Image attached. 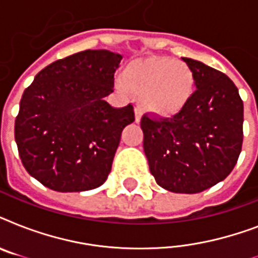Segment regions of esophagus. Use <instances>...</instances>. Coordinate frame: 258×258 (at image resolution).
Returning a JSON list of instances; mask_svg holds the SVG:
<instances>
[{
    "mask_svg": "<svg viewBox=\"0 0 258 258\" xmlns=\"http://www.w3.org/2000/svg\"><path fill=\"white\" fill-rule=\"evenodd\" d=\"M142 117V108L141 107H135V120L139 121Z\"/></svg>",
    "mask_w": 258,
    "mask_h": 258,
    "instance_id": "esophagus-1",
    "label": "esophagus"
}]
</instances>
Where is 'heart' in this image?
I'll list each match as a JSON object with an SVG mask.
<instances>
[{
    "instance_id": "heart-1",
    "label": "heart",
    "mask_w": 258,
    "mask_h": 258,
    "mask_svg": "<svg viewBox=\"0 0 258 258\" xmlns=\"http://www.w3.org/2000/svg\"><path fill=\"white\" fill-rule=\"evenodd\" d=\"M121 88L141 95L150 111L170 116L187 104L194 88V74L184 61L170 57H150L133 62L125 70Z\"/></svg>"
}]
</instances>
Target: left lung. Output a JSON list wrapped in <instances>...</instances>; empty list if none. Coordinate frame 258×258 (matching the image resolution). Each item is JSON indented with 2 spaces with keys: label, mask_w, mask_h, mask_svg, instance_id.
<instances>
[{
  "label": "left lung",
  "mask_w": 258,
  "mask_h": 258,
  "mask_svg": "<svg viewBox=\"0 0 258 258\" xmlns=\"http://www.w3.org/2000/svg\"><path fill=\"white\" fill-rule=\"evenodd\" d=\"M197 89L172 117L145 113L143 149L161 187L196 194L234 169L242 147L244 104L234 83L220 71L183 57Z\"/></svg>",
  "instance_id": "1"
}]
</instances>
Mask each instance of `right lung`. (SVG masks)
<instances>
[{"label": "right lung", "mask_w": 258, "mask_h": 258, "mask_svg": "<svg viewBox=\"0 0 258 258\" xmlns=\"http://www.w3.org/2000/svg\"><path fill=\"white\" fill-rule=\"evenodd\" d=\"M121 58L83 50L45 67L24 91L14 138L22 165L40 183L75 192L105 182L121 131L135 120L133 104L113 108L104 100Z\"/></svg>", "instance_id": "obj_1"}]
</instances>
